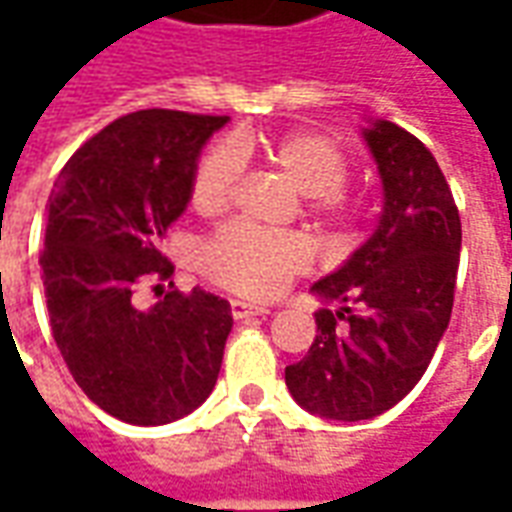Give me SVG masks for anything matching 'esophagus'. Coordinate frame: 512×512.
<instances>
[{
    "label": "esophagus",
    "instance_id": "34e87169",
    "mask_svg": "<svg viewBox=\"0 0 512 512\" xmlns=\"http://www.w3.org/2000/svg\"><path fill=\"white\" fill-rule=\"evenodd\" d=\"M266 312H268L266 304H252V301H244V299L230 301V315H233L235 321H241V318H252V315H266Z\"/></svg>",
    "mask_w": 512,
    "mask_h": 512
}]
</instances>
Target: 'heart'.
I'll use <instances>...</instances> for the list:
<instances>
[{"label":"heart","instance_id":"heart-1","mask_svg":"<svg viewBox=\"0 0 512 512\" xmlns=\"http://www.w3.org/2000/svg\"><path fill=\"white\" fill-rule=\"evenodd\" d=\"M260 158L307 197V211L329 224L354 216L345 197L348 156L332 136L290 131L277 139L238 134L233 142L213 145L194 169L191 205L200 213H219L233 200L241 164ZM315 260L310 238L301 233H257L246 224H224L200 252L202 271L227 290L244 296H274Z\"/></svg>","mask_w":512,"mask_h":512}]
</instances>
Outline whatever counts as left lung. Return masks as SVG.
<instances>
[{
  "label": "left lung",
  "mask_w": 512,
  "mask_h": 512,
  "mask_svg": "<svg viewBox=\"0 0 512 512\" xmlns=\"http://www.w3.org/2000/svg\"><path fill=\"white\" fill-rule=\"evenodd\" d=\"M365 139L384 183L378 230L334 274L307 356L285 367L301 408L326 419H373L417 386L447 329L461 257V216L450 183L417 136L389 120Z\"/></svg>",
  "instance_id": "obj_1"
}]
</instances>
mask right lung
<instances>
[{
	"label": "right lung",
	"mask_w": 512,
	"mask_h": 512,
	"mask_svg": "<svg viewBox=\"0 0 512 512\" xmlns=\"http://www.w3.org/2000/svg\"><path fill=\"white\" fill-rule=\"evenodd\" d=\"M227 117L142 109L117 117L62 167L40 252L54 343L95 406L131 425L191 414L222 367L230 304L172 285L158 252L191 200L197 156ZM150 284L164 295L135 304Z\"/></svg>",
	"instance_id": "right-lung-1"
}]
</instances>
